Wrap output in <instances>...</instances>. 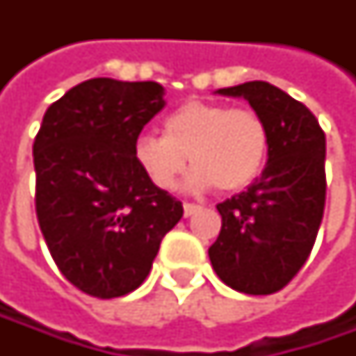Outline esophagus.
Masks as SVG:
<instances>
[{"label":"esophagus","mask_w":356,"mask_h":356,"mask_svg":"<svg viewBox=\"0 0 356 356\" xmlns=\"http://www.w3.org/2000/svg\"><path fill=\"white\" fill-rule=\"evenodd\" d=\"M196 212H200V206H196V204H190V202H186V204H184V216H186V218L194 216Z\"/></svg>","instance_id":"34e87169"}]
</instances>
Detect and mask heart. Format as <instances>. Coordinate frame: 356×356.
I'll return each mask as SVG.
<instances>
[{
    "mask_svg": "<svg viewBox=\"0 0 356 356\" xmlns=\"http://www.w3.org/2000/svg\"><path fill=\"white\" fill-rule=\"evenodd\" d=\"M269 144V127L257 111L190 101L164 118L162 136H136L132 158L160 190L176 186L188 156L194 166L186 178L188 190L202 192L216 186L222 192H236L261 174Z\"/></svg>",
    "mask_w": 356,
    "mask_h": 356,
    "instance_id": "1",
    "label": "heart"
}]
</instances>
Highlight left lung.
Returning <instances> with one entry per match:
<instances>
[{
	"label": "left lung",
	"mask_w": 356,
	"mask_h": 356,
	"mask_svg": "<svg viewBox=\"0 0 356 356\" xmlns=\"http://www.w3.org/2000/svg\"><path fill=\"white\" fill-rule=\"evenodd\" d=\"M266 118L271 144L261 176L218 204L220 236L208 250L218 277L248 295L283 289L307 261L325 212V132L307 106L266 81L218 89Z\"/></svg>",
	"instance_id": "1"
}]
</instances>
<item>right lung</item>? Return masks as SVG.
Segmentation results:
<instances>
[{
  "label": "right lung",
  "instance_id": "right-lung-1",
  "mask_svg": "<svg viewBox=\"0 0 356 356\" xmlns=\"http://www.w3.org/2000/svg\"><path fill=\"white\" fill-rule=\"evenodd\" d=\"M164 104L154 81L99 76L67 90L43 117L33 143L35 212L51 257L83 293L134 291L184 213L132 158L134 138Z\"/></svg>",
  "mask_w": 356,
  "mask_h": 356
}]
</instances>
